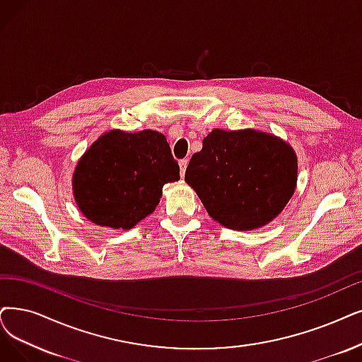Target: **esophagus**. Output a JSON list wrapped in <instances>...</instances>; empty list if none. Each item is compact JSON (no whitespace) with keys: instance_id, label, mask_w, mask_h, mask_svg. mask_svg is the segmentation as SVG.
Returning a JSON list of instances; mask_svg holds the SVG:
<instances>
[{"instance_id":"obj_1","label":"esophagus","mask_w":362,"mask_h":362,"mask_svg":"<svg viewBox=\"0 0 362 362\" xmlns=\"http://www.w3.org/2000/svg\"><path fill=\"white\" fill-rule=\"evenodd\" d=\"M187 165H189V160H187V158H182V160H180L181 177H184V175H185V169H187Z\"/></svg>"}]
</instances>
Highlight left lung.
I'll use <instances>...</instances> for the list:
<instances>
[{
	"label": "left lung",
	"instance_id": "left-lung-1",
	"mask_svg": "<svg viewBox=\"0 0 362 362\" xmlns=\"http://www.w3.org/2000/svg\"><path fill=\"white\" fill-rule=\"evenodd\" d=\"M185 181L215 221L227 228L252 230L278 216L291 199L297 157L273 135L214 129L190 158Z\"/></svg>",
	"mask_w": 362,
	"mask_h": 362
}]
</instances>
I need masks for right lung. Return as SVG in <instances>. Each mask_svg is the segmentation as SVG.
<instances>
[{"mask_svg":"<svg viewBox=\"0 0 362 362\" xmlns=\"http://www.w3.org/2000/svg\"><path fill=\"white\" fill-rule=\"evenodd\" d=\"M180 166L165 135L156 131H111L84 153L74 172L80 211L98 226L131 228L158 205Z\"/></svg>","mask_w":362,"mask_h":362,"instance_id":"obj_1","label":"right lung"}]
</instances>
